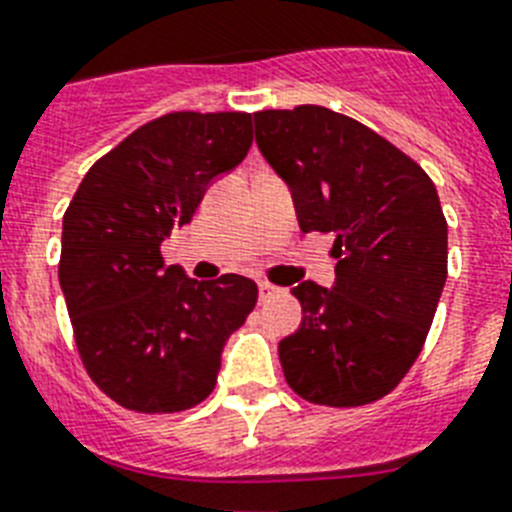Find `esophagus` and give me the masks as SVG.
<instances>
[{"label":"esophagus","mask_w":512,"mask_h":512,"mask_svg":"<svg viewBox=\"0 0 512 512\" xmlns=\"http://www.w3.org/2000/svg\"><path fill=\"white\" fill-rule=\"evenodd\" d=\"M257 295H260V300H268V297H273L276 295V287H273V284H268V281H260V284H257Z\"/></svg>","instance_id":"esophagus-1"}]
</instances>
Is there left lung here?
I'll list each match as a JSON object with an SVG mask.
<instances>
[{"label":"left lung","mask_w":512,"mask_h":512,"mask_svg":"<svg viewBox=\"0 0 512 512\" xmlns=\"http://www.w3.org/2000/svg\"><path fill=\"white\" fill-rule=\"evenodd\" d=\"M260 154L303 233H335V287L303 281V324L279 342L289 388L321 406L388 396L420 356L446 281V217L420 164L324 106L257 111Z\"/></svg>","instance_id":"obj_1"}]
</instances>
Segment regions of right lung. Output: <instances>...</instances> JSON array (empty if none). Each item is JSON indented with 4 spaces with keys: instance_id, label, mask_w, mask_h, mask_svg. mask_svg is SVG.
I'll use <instances>...</instances> for the list:
<instances>
[{
    "instance_id": "add662e5",
    "label": "right lung",
    "mask_w": 512,
    "mask_h": 512,
    "mask_svg": "<svg viewBox=\"0 0 512 512\" xmlns=\"http://www.w3.org/2000/svg\"><path fill=\"white\" fill-rule=\"evenodd\" d=\"M252 114L175 111L100 156L63 215L58 279L92 382L132 412L201 404L225 340L257 303L252 279H188L162 241L191 223L207 185L244 162Z\"/></svg>"
}]
</instances>
